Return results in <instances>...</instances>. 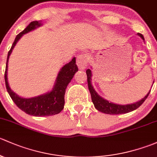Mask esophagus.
Instances as JSON below:
<instances>
[{"mask_svg":"<svg viewBox=\"0 0 157 157\" xmlns=\"http://www.w3.org/2000/svg\"><path fill=\"white\" fill-rule=\"evenodd\" d=\"M89 56L86 54H79L77 56V65L80 69H85L88 65Z\"/></svg>","mask_w":157,"mask_h":157,"instance_id":"esophagus-1","label":"esophagus"}]
</instances>
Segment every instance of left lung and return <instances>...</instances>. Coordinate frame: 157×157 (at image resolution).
Segmentation results:
<instances>
[{
	"label": "left lung",
	"mask_w": 157,
	"mask_h": 157,
	"mask_svg": "<svg viewBox=\"0 0 157 157\" xmlns=\"http://www.w3.org/2000/svg\"><path fill=\"white\" fill-rule=\"evenodd\" d=\"M138 35H139V36H140V38L144 41V38L142 34L138 33ZM86 74H87V78H88V89L90 90L92 102H93L95 108H96L98 111L102 112L103 113L109 114V115H118V114H123V113H129V112H132V111L138 109L139 106L144 102V101L147 99V98L148 95H149L150 92H151V90H150V91L148 92L147 94L144 98H142L140 101H139L136 103H131V104H127V105L116 104V103L109 102V101H106V100L103 99V98H101V97L100 96L99 94H98V93L95 91L94 88V87L92 86L91 85L92 75H91V71H90V69H87Z\"/></svg>",
	"instance_id": "obj_1"
}]
</instances>
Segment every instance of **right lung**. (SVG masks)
I'll return each instance as SVG.
<instances>
[{
    "label": "right lung",
    "instance_id": "right-lung-1",
    "mask_svg": "<svg viewBox=\"0 0 157 157\" xmlns=\"http://www.w3.org/2000/svg\"><path fill=\"white\" fill-rule=\"evenodd\" d=\"M41 25L42 24L41 21H33L30 22L29 25L22 32L17 35L15 41L13 43L12 47L8 52L4 79H5L6 88L8 94L19 109L31 116H50L59 113L63 109L64 103H65L64 96H65L67 85L73 78L75 72L78 70V67L75 63V57L72 58L70 62L62 67L58 73L53 89L44 94L31 98H21L10 89L7 80L8 59L17 41L20 39V38L24 34H26L29 32L35 29L38 27L41 26Z\"/></svg>",
    "mask_w": 157,
    "mask_h": 157
}]
</instances>
